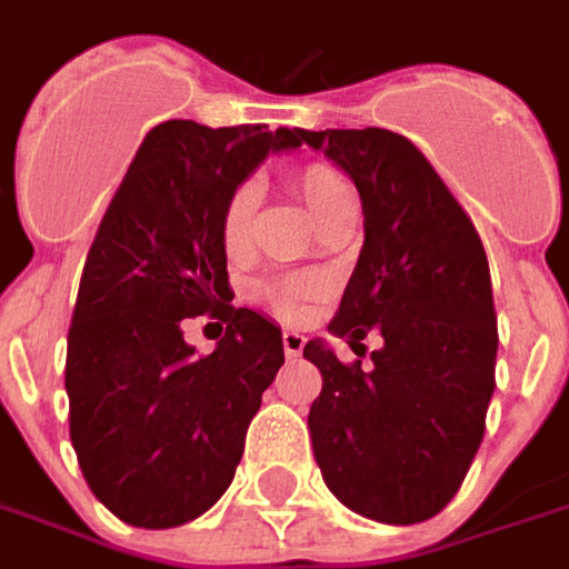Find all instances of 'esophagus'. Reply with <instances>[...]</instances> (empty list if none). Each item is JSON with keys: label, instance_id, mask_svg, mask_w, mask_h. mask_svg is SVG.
<instances>
[{"label": "esophagus", "instance_id": "34e87169", "mask_svg": "<svg viewBox=\"0 0 569 569\" xmlns=\"http://www.w3.org/2000/svg\"><path fill=\"white\" fill-rule=\"evenodd\" d=\"M283 350L286 357H301V350H305V335L283 332Z\"/></svg>", "mask_w": 569, "mask_h": 569}]
</instances>
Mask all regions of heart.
<instances>
[{
	"label": "heart",
	"instance_id": "heart-1",
	"mask_svg": "<svg viewBox=\"0 0 569 569\" xmlns=\"http://www.w3.org/2000/svg\"><path fill=\"white\" fill-rule=\"evenodd\" d=\"M296 188L301 191V198L310 207V212L322 219L326 212L332 210L335 203L350 194V188L345 186V179L335 173L332 167L326 163H308L296 170ZM256 200L259 191L252 182H240L231 188V194L222 207V243L228 252H240L249 243L252 234V216H256ZM322 289L320 277H277L268 283L259 286V298L280 313L283 320H296L305 313V305Z\"/></svg>",
	"mask_w": 569,
	"mask_h": 569
}]
</instances>
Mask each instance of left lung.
I'll list each match as a JSON object with an SVG mask.
<instances>
[{"label": "left lung", "instance_id": "obj_1", "mask_svg": "<svg viewBox=\"0 0 569 569\" xmlns=\"http://www.w3.org/2000/svg\"><path fill=\"white\" fill-rule=\"evenodd\" d=\"M357 182L366 243L332 329L366 357L341 362L308 341L322 375L308 415L326 485L353 512L383 525L439 515L485 439L497 313L476 224L415 142L383 128L298 130Z\"/></svg>", "mask_w": 569, "mask_h": 569}]
</instances>
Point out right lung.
<instances>
[{
  "label": "right lung",
  "instance_id": "add662e5",
  "mask_svg": "<svg viewBox=\"0 0 569 569\" xmlns=\"http://www.w3.org/2000/svg\"><path fill=\"white\" fill-rule=\"evenodd\" d=\"M296 146V128L163 121L97 228L67 341L69 439L93 497L128 525H186L234 478L283 335L231 305L222 207L268 151ZM203 312L226 326L207 358L181 332Z\"/></svg>",
  "mask_w": 569,
  "mask_h": 569
}]
</instances>
